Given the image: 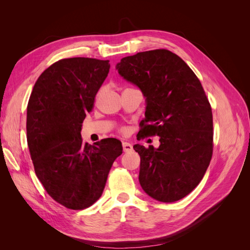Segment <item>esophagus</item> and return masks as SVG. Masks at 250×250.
Returning a JSON list of instances; mask_svg holds the SVG:
<instances>
[{
	"label": "esophagus",
	"instance_id": "1",
	"mask_svg": "<svg viewBox=\"0 0 250 250\" xmlns=\"http://www.w3.org/2000/svg\"><path fill=\"white\" fill-rule=\"evenodd\" d=\"M123 150H124V152H131L132 151V145L131 144H129V143H127V142H123Z\"/></svg>",
	"mask_w": 250,
	"mask_h": 250
}]
</instances>
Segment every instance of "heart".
Here are the masks:
<instances>
[{
	"label": "heart",
	"mask_w": 250,
	"mask_h": 250,
	"mask_svg": "<svg viewBox=\"0 0 250 250\" xmlns=\"http://www.w3.org/2000/svg\"><path fill=\"white\" fill-rule=\"evenodd\" d=\"M100 93H101V92H99V93H98V96H99V95H100Z\"/></svg>",
	"instance_id": "b5f03b06"
}]
</instances>
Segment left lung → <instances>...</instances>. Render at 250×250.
<instances>
[{
  "mask_svg": "<svg viewBox=\"0 0 250 250\" xmlns=\"http://www.w3.org/2000/svg\"><path fill=\"white\" fill-rule=\"evenodd\" d=\"M117 70L146 97L140 138L160 137L157 149L133 146L141 157V187L162 202L186 197L199 185L213 155V113L200 80L166 49L124 57Z\"/></svg>",
  "mask_w": 250,
  "mask_h": 250,
  "instance_id": "left-lung-1",
  "label": "left lung"
}]
</instances>
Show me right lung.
I'll list each match as a JSON object with an SVG mask.
<instances>
[{"mask_svg":"<svg viewBox=\"0 0 250 250\" xmlns=\"http://www.w3.org/2000/svg\"><path fill=\"white\" fill-rule=\"evenodd\" d=\"M109 67V60L60 59L42 72L29 98L27 143L35 174L66 208L84 209L99 199L113 162L122 154L119 140L88 145L80 133Z\"/></svg>","mask_w":250,"mask_h":250,"instance_id":"right-lung-1","label":"right lung"}]
</instances>
